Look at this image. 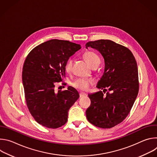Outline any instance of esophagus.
<instances>
[{"mask_svg": "<svg viewBox=\"0 0 157 157\" xmlns=\"http://www.w3.org/2000/svg\"><path fill=\"white\" fill-rule=\"evenodd\" d=\"M86 96V94L85 93H79V97L80 98H83L84 96Z\"/></svg>", "mask_w": 157, "mask_h": 157, "instance_id": "1", "label": "esophagus"}]
</instances>
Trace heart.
<instances>
[{"mask_svg": "<svg viewBox=\"0 0 157 157\" xmlns=\"http://www.w3.org/2000/svg\"><path fill=\"white\" fill-rule=\"evenodd\" d=\"M84 58L90 65L91 67L93 68L95 66H98L101 63L99 56L97 53L93 51H87L84 53ZM73 65V59L69 58L67 59L64 64V69L67 73H71ZM92 81L90 79L86 78H78L73 82V86L81 91H86L88 89L89 86L91 84Z\"/></svg>", "mask_w": 157, "mask_h": 157, "instance_id": "heart-1", "label": "heart"}]
</instances>
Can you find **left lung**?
<instances>
[{
	"label": "left lung",
	"mask_w": 157,
	"mask_h": 157,
	"mask_svg": "<svg viewBox=\"0 0 157 157\" xmlns=\"http://www.w3.org/2000/svg\"><path fill=\"white\" fill-rule=\"evenodd\" d=\"M86 47L98 50L105 61L104 72L97 85L104 93L88 95L91 103L86 111V117L98 127L110 128L127 117L136 99L139 89L137 64L128 48L110 40L89 41ZM106 88L109 91L104 95Z\"/></svg>",
	"instance_id": "1"
}]
</instances>
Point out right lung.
Wrapping results in <instances>:
<instances>
[{
  "label": "right lung",
  "instance_id": "obj_1",
  "mask_svg": "<svg viewBox=\"0 0 157 157\" xmlns=\"http://www.w3.org/2000/svg\"><path fill=\"white\" fill-rule=\"evenodd\" d=\"M81 48L79 44L53 39L36 46L27 55L22 81L27 107L39 124L57 128L68 121V110L79 93L71 86L56 91L55 86L65 77L67 59Z\"/></svg>",
  "mask_w": 157,
  "mask_h": 157
}]
</instances>
